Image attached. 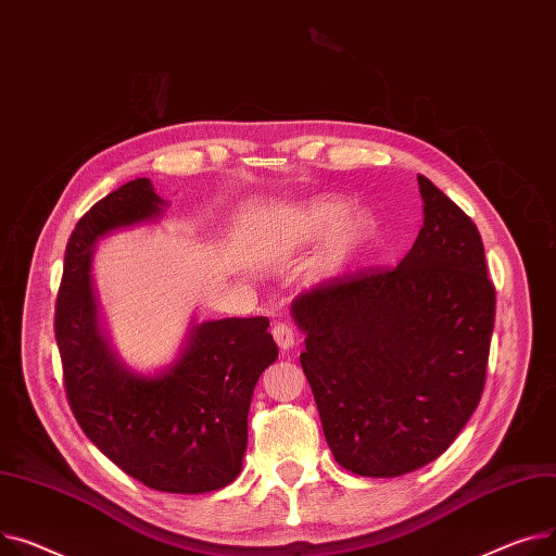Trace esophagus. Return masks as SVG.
<instances>
[{"label":"esophagus","instance_id":"34e87169","mask_svg":"<svg viewBox=\"0 0 556 556\" xmlns=\"http://www.w3.org/2000/svg\"><path fill=\"white\" fill-rule=\"evenodd\" d=\"M271 334H274V339H276L278 348H280L282 352L291 350V348H293V343H296V337H293V330L289 328L287 323H276L274 328H271Z\"/></svg>","mask_w":556,"mask_h":556}]
</instances>
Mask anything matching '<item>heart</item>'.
I'll return each instance as SVG.
<instances>
[{"label":"heart","instance_id":"1","mask_svg":"<svg viewBox=\"0 0 556 556\" xmlns=\"http://www.w3.org/2000/svg\"><path fill=\"white\" fill-rule=\"evenodd\" d=\"M377 236V219L368 208H348L341 198H316L293 215V242L323 244L318 276L332 280L343 276L362 257Z\"/></svg>","mask_w":556,"mask_h":556}]
</instances>
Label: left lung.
Returning a JSON list of instances; mask_svg holds the SVG:
<instances>
[{"instance_id":"left-lung-1","label":"left lung","mask_w":556,"mask_h":556,"mask_svg":"<svg viewBox=\"0 0 556 556\" xmlns=\"http://www.w3.org/2000/svg\"><path fill=\"white\" fill-rule=\"evenodd\" d=\"M424 226L390 271L303 293V372L334 460L397 478L435 458L473 415L494 332L496 291L471 217L417 175Z\"/></svg>"}]
</instances>
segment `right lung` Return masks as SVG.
<instances>
[{
    "mask_svg": "<svg viewBox=\"0 0 556 556\" xmlns=\"http://www.w3.org/2000/svg\"><path fill=\"white\" fill-rule=\"evenodd\" d=\"M170 204L139 177L74 228L55 303L64 390L85 435L127 476L168 494H206L242 471L253 388L276 358L269 318L190 320L175 362L139 372L110 343L93 291L101 240L154 224Z\"/></svg>",
    "mask_w": 556,
    "mask_h": 556,
    "instance_id": "1",
    "label": "right lung"
}]
</instances>
